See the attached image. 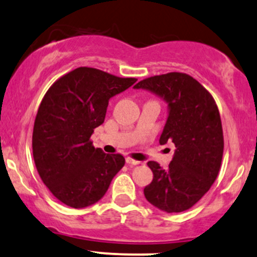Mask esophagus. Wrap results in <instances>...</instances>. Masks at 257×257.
<instances>
[{"instance_id": "obj_1", "label": "esophagus", "mask_w": 257, "mask_h": 257, "mask_svg": "<svg viewBox=\"0 0 257 257\" xmlns=\"http://www.w3.org/2000/svg\"><path fill=\"white\" fill-rule=\"evenodd\" d=\"M125 162L128 165H138V164H140V162H138V160L132 159V158H126Z\"/></svg>"}]
</instances>
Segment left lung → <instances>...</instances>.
Here are the masks:
<instances>
[{
    "label": "left lung",
    "instance_id": "left-lung-1",
    "mask_svg": "<svg viewBox=\"0 0 257 257\" xmlns=\"http://www.w3.org/2000/svg\"><path fill=\"white\" fill-rule=\"evenodd\" d=\"M134 88L152 92L168 103L159 142L176 146L168 169L147 163L153 179L145 187V197L164 212L187 211L209 190L220 170L224 137L217 104L199 81L184 73L151 76Z\"/></svg>",
    "mask_w": 257,
    "mask_h": 257
}]
</instances>
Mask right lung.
Returning a JSON list of instances; mask_svg holds the SVG:
<instances>
[{"label":"right lung","mask_w":257,"mask_h":257,"mask_svg":"<svg viewBox=\"0 0 257 257\" xmlns=\"http://www.w3.org/2000/svg\"><path fill=\"white\" fill-rule=\"evenodd\" d=\"M137 81L80 67L45 93L33 126V159L43 183L64 205L98 202L124 165V157L104 153L89 139L104 123L110 98Z\"/></svg>","instance_id":"right-lung-1"}]
</instances>
